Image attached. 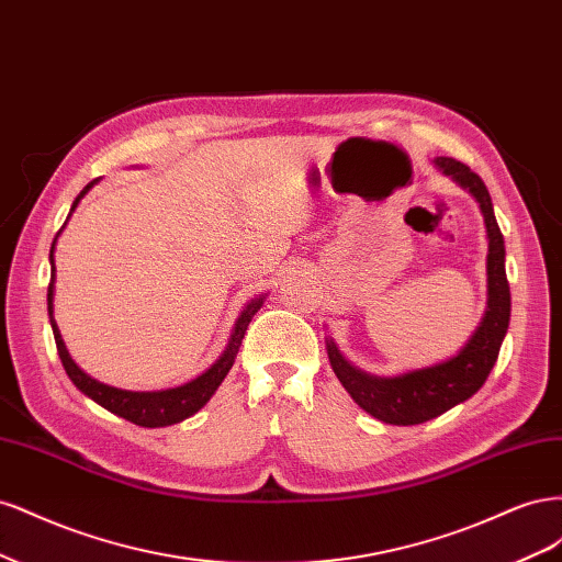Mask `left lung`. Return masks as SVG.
Instances as JSON below:
<instances>
[{"label":"left lung","mask_w":562,"mask_h":562,"mask_svg":"<svg viewBox=\"0 0 562 562\" xmlns=\"http://www.w3.org/2000/svg\"><path fill=\"white\" fill-rule=\"evenodd\" d=\"M436 166L459 182L471 196L479 201L487 229V310L479 330L473 333L469 345L454 359L424 370L405 372L398 378H372L356 370L345 361L339 349L328 342V359L337 380L349 391V396L359 403L366 413L386 424H422L443 415L457 403L471 398L479 391L492 366L497 363L499 347L508 330L512 316V291H508L506 267H504V236L499 232L492 199L485 182L475 176L462 161L450 157H438Z\"/></svg>","instance_id":"left-lung-1"}]
</instances>
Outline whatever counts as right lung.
<instances>
[{"instance_id":"1","label":"right lung","mask_w":562,"mask_h":562,"mask_svg":"<svg viewBox=\"0 0 562 562\" xmlns=\"http://www.w3.org/2000/svg\"><path fill=\"white\" fill-rule=\"evenodd\" d=\"M91 187H93V182H89L79 192V196L72 203V211L77 209L79 199L87 194ZM54 246H56V241L50 244V255H48V258H50V283H48V293H46L48 318H50V328H54L60 363L67 372V378L75 382V386L81 391V394H87L98 405H103L105 411H110L119 417H124L133 424H138V427H149V429L168 427V424H178L187 417H192L194 413H199L201 407L211 401V396L215 394V389L223 384V380L227 378L229 368L234 366L236 351H239L241 339L248 330V323L255 316V312L262 307L265 297L252 300L248 307L241 312L239 321H236V326H234V333H232V339H229L225 353L220 356V359L196 380L187 382L182 386H176V389L147 391V394H145V391H122V389H114V386H108V384H100V382L91 380L87 372L79 370V366L70 359V353H67V349H65L60 330H58L56 321H54V271H56V267H54Z\"/></svg>"}]
</instances>
